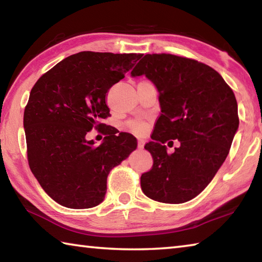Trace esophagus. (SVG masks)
Segmentation results:
<instances>
[{
  "label": "esophagus",
  "mask_w": 262,
  "mask_h": 262,
  "mask_svg": "<svg viewBox=\"0 0 262 262\" xmlns=\"http://www.w3.org/2000/svg\"><path fill=\"white\" fill-rule=\"evenodd\" d=\"M144 144H145V141L144 140H139V141H137V147H139V149H143L144 148Z\"/></svg>",
  "instance_id": "34e87169"
}]
</instances>
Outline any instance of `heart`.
I'll return each mask as SVG.
<instances>
[{
	"instance_id": "obj_1",
	"label": "heart",
	"mask_w": 262,
	"mask_h": 262,
	"mask_svg": "<svg viewBox=\"0 0 262 262\" xmlns=\"http://www.w3.org/2000/svg\"><path fill=\"white\" fill-rule=\"evenodd\" d=\"M130 127H132V129L136 133H142L144 130V125H142V123H140V122L132 123Z\"/></svg>"
}]
</instances>
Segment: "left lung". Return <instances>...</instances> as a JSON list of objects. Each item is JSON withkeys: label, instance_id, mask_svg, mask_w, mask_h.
I'll list each match as a JSON object with an SVG mask.
<instances>
[{"label": "left lung", "instance_id": "8db88e82", "mask_svg": "<svg viewBox=\"0 0 262 262\" xmlns=\"http://www.w3.org/2000/svg\"><path fill=\"white\" fill-rule=\"evenodd\" d=\"M130 75L154 83L162 111L144 147L154 165L141 176V188L155 201L192 200L220 170L238 130L233 91L209 66L172 54L144 55ZM168 139L181 142L171 155L163 145Z\"/></svg>", "mask_w": 262, "mask_h": 262}]
</instances>
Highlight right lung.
Instances as JSON below:
<instances>
[{"mask_svg":"<svg viewBox=\"0 0 262 262\" xmlns=\"http://www.w3.org/2000/svg\"><path fill=\"white\" fill-rule=\"evenodd\" d=\"M142 54L81 52L38 79L24 111L31 171L55 202L86 209L104 201L107 176L137 147L129 133L105 132L96 145L86 139L110 117L106 96ZM108 127V126H107Z\"/></svg>","mask_w":262,"mask_h":262,"instance_id":"right-lung-1","label":"right lung"}]
</instances>
